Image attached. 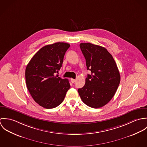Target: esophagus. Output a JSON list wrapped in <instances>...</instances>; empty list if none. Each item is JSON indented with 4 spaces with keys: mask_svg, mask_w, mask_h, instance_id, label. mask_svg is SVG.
Wrapping results in <instances>:
<instances>
[{
    "mask_svg": "<svg viewBox=\"0 0 147 147\" xmlns=\"http://www.w3.org/2000/svg\"><path fill=\"white\" fill-rule=\"evenodd\" d=\"M71 82L72 83H75L76 80L74 79H71Z\"/></svg>",
    "mask_w": 147,
    "mask_h": 147,
    "instance_id": "34e87169",
    "label": "esophagus"
}]
</instances>
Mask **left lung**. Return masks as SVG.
Segmentation results:
<instances>
[{
    "instance_id": "obj_1",
    "label": "left lung",
    "mask_w": 147,
    "mask_h": 147,
    "mask_svg": "<svg viewBox=\"0 0 147 147\" xmlns=\"http://www.w3.org/2000/svg\"><path fill=\"white\" fill-rule=\"evenodd\" d=\"M81 50L86 61L88 74L85 84L78 89L85 104L99 108L107 104L114 96L121 76L113 57L105 47L90 43H81Z\"/></svg>"
}]
</instances>
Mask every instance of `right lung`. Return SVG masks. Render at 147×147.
Returning <instances> with one entry per match:
<instances>
[{"instance_id":"obj_1","label":"right lung","mask_w":147,"mask_h":147,"mask_svg":"<svg viewBox=\"0 0 147 147\" xmlns=\"http://www.w3.org/2000/svg\"><path fill=\"white\" fill-rule=\"evenodd\" d=\"M69 46V44L64 42L45 46L26 67L27 88L34 100L44 108L52 109L60 105L70 88L68 79L55 76Z\"/></svg>"}]
</instances>
